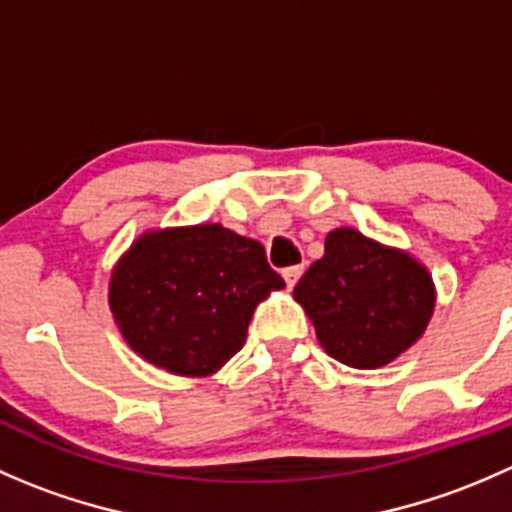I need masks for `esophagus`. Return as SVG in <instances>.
Masks as SVG:
<instances>
[{"label":"esophagus","instance_id":"34e87169","mask_svg":"<svg viewBox=\"0 0 512 512\" xmlns=\"http://www.w3.org/2000/svg\"><path fill=\"white\" fill-rule=\"evenodd\" d=\"M302 272H304V267H302V265L285 267V270H282V277H285V282H287V287H289V289H292L294 285H297V280H299V277H302Z\"/></svg>","mask_w":512,"mask_h":512}]
</instances>
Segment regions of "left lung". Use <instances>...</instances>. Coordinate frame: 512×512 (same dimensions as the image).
Returning a JSON list of instances; mask_svg holds the SVG:
<instances>
[{
    "instance_id": "left-lung-1",
    "label": "left lung",
    "mask_w": 512,
    "mask_h": 512,
    "mask_svg": "<svg viewBox=\"0 0 512 512\" xmlns=\"http://www.w3.org/2000/svg\"><path fill=\"white\" fill-rule=\"evenodd\" d=\"M324 352L354 369H376L411 347L431 319V275L406 252L352 227L329 232L324 257L294 287Z\"/></svg>"
}]
</instances>
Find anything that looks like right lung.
<instances>
[{
    "label": "right lung",
    "instance_id": "right-lung-1",
    "mask_svg": "<svg viewBox=\"0 0 512 512\" xmlns=\"http://www.w3.org/2000/svg\"><path fill=\"white\" fill-rule=\"evenodd\" d=\"M282 287L260 242L198 225L143 235L113 270L108 299L143 359L208 376L242 349L257 302Z\"/></svg>",
    "mask_w": 512,
    "mask_h": 512
}]
</instances>
